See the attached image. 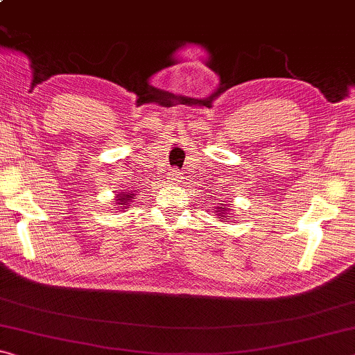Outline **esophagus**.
<instances>
[{
    "label": "esophagus",
    "mask_w": 355,
    "mask_h": 355,
    "mask_svg": "<svg viewBox=\"0 0 355 355\" xmlns=\"http://www.w3.org/2000/svg\"><path fill=\"white\" fill-rule=\"evenodd\" d=\"M178 178H180V172L177 169H173L171 172V180H173V182H178Z\"/></svg>",
    "instance_id": "esophagus-1"
}]
</instances>
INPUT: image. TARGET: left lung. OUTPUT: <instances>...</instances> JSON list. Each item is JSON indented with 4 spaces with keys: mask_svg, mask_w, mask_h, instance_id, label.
<instances>
[{
    "mask_svg": "<svg viewBox=\"0 0 355 355\" xmlns=\"http://www.w3.org/2000/svg\"><path fill=\"white\" fill-rule=\"evenodd\" d=\"M220 209H222V213H224V211H225V208H220ZM220 219H222V218H220Z\"/></svg>",
    "mask_w": 355,
    "mask_h": 355,
    "instance_id": "1",
    "label": "left lung"
}]
</instances>
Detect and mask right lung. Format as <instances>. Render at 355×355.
<instances>
[{"label":"right lung","mask_w":355,"mask_h":355,"mask_svg":"<svg viewBox=\"0 0 355 355\" xmlns=\"http://www.w3.org/2000/svg\"><path fill=\"white\" fill-rule=\"evenodd\" d=\"M120 196V194H119ZM131 199H135V197H133V194H131V192H130V194L128 196H120V197H117V200H119V203H120V205H123V203H128Z\"/></svg>","instance_id":"add662e5"}]
</instances>
